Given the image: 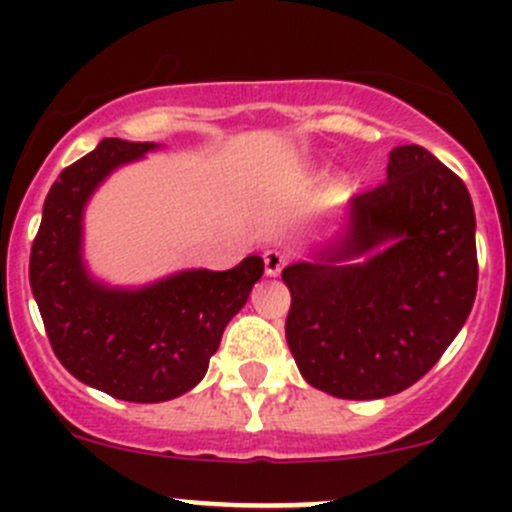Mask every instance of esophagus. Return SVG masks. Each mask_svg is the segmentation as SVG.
I'll list each match as a JSON object with an SVG mask.
<instances>
[{
	"mask_svg": "<svg viewBox=\"0 0 512 512\" xmlns=\"http://www.w3.org/2000/svg\"><path fill=\"white\" fill-rule=\"evenodd\" d=\"M262 260H265L267 277H277L282 272V267L287 265V255L282 250H265Z\"/></svg>",
	"mask_w": 512,
	"mask_h": 512,
	"instance_id": "esophagus-1",
	"label": "esophagus"
}]
</instances>
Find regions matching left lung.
Instances as JSON below:
<instances>
[{"label":"left lung","instance_id":"8db88e82","mask_svg":"<svg viewBox=\"0 0 512 512\" xmlns=\"http://www.w3.org/2000/svg\"><path fill=\"white\" fill-rule=\"evenodd\" d=\"M299 374L337 399L416 384L471 314L478 287L468 188L421 146L389 153L386 183L352 198L334 240L282 270Z\"/></svg>","mask_w":512,"mask_h":512}]
</instances>
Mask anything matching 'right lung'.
<instances>
[{
	"label": "right lung",
	"mask_w": 512,
	"mask_h": 512,
	"mask_svg": "<svg viewBox=\"0 0 512 512\" xmlns=\"http://www.w3.org/2000/svg\"><path fill=\"white\" fill-rule=\"evenodd\" d=\"M158 143L103 138L61 170L44 200L29 282L61 364L86 386L133 404H160L203 381L232 317L265 272L250 255L225 272L180 270L143 287H111L84 260V210L121 165Z\"/></svg>",
	"instance_id": "add662e5"
}]
</instances>
